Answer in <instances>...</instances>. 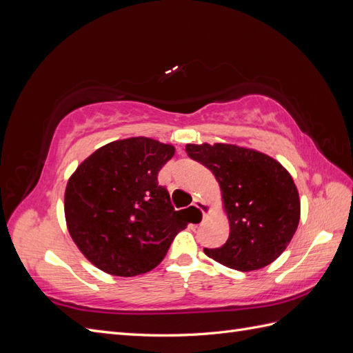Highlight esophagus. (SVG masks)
Listing matches in <instances>:
<instances>
[{"label":"esophagus","instance_id":"1","mask_svg":"<svg viewBox=\"0 0 353 353\" xmlns=\"http://www.w3.org/2000/svg\"><path fill=\"white\" fill-rule=\"evenodd\" d=\"M193 206L194 208H197L200 212H201V215H203V219H205L206 216H209V213H210V206H209V203H206L205 200H201V199H194V201H193Z\"/></svg>","mask_w":353,"mask_h":353}]
</instances>
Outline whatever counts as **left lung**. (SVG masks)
I'll return each mask as SVG.
<instances>
[{
  "mask_svg": "<svg viewBox=\"0 0 353 353\" xmlns=\"http://www.w3.org/2000/svg\"><path fill=\"white\" fill-rule=\"evenodd\" d=\"M187 154L215 175L230 237L210 259L239 271L272 263L301 221V199L290 172L274 157L236 144H187Z\"/></svg>",
  "mask_w": 353,
  "mask_h": 353,
  "instance_id": "left-lung-1",
  "label": "left lung"
}]
</instances>
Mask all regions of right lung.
I'll use <instances>...</instances> for the list:
<instances>
[{"label": "right lung", "instance_id": "right-lung-1", "mask_svg": "<svg viewBox=\"0 0 353 353\" xmlns=\"http://www.w3.org/2000/svg\"><path fill=\"white\" fill-rule=\"evenodd\" d=\"M175 147L131 137L97 148L70 175L65 218L72 240L94 266L116 276L154 270L187 222L157 183Z\"/></svg>", "mask_w": 353, "mask_h": 353}]
</instances>
